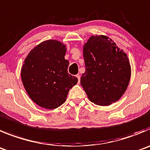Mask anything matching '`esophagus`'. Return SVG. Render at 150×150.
<instances>
[{"label":"esophagus","mask_w":150,"mask_h":150,"mask_svg":"<svg viewBox=\"0 0 150 150\" xmlns=\"http://www.w3.org/2000/svg\"><path fill=\"white\" fill-rule=\"evenodd\" d=\"M76 76L78 79V83H79V82H80V75H79V74H77Z\"/></svg>","instance_id":"esophagus-1"}]
</instances>
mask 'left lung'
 Masks as SVG:
<instances>
[{
  "label": "left lung",
  "mask_w": 150,
  "mask_h": 150,
  "mask_svg": "<svg viewBox=\"0 0 150 150\" xmlns=\"http://www.w3.org/2000/svg\"><path fill=\"white\" fill-rule=\"evenodd\" d=\"M86 71L81 85L92 103H115L126 91L131 67L126 53L104 35L91 36L83 47Z\"/></svg>",
  "instance_id": "8db88e82"
}]
</instances>
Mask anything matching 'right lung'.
<instances>
[{"mask_svg": "<svg viewBox=\"0 0 150 150\" xmlns=\"http://www.w3.org/2000/svg\"><path fill=\"white\" fill-rule=\"evenodd\" d=\"M65 45L56 40L42 42L33 49L21 68V79L29 97L42 108L53 109L64 103L78 79L68 74Z\"/></svg>", "mask_w": 150, "mask_h": 150, "instance_id": "obj_1", "label": "right lung"}]
</instances>
